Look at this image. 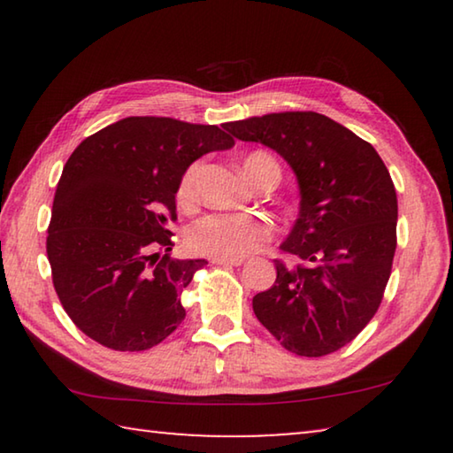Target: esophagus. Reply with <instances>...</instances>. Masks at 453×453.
Here are the masks:
<instances>
[{
    "mask_svg": "<svg viewBox=\"0 0 453 453\" xmlns=\"http://www.w3.org/2000/svg\"><path fill=\"white\" fill-rule=\"evenodd\" d=\"M211 264L216 265H224V267H237L243 264V259H224V257H213Z\"/></svg>",
    "mask_w": 453,
    "mask_h": 453,
    "instance_id": "34e87169",
    "label": "esophagus"
}]
</instances>
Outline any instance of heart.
<instances>
[{
  "label": "heart",
  "instance_id": "1",
  "mask_svg": "<svg viewBox=\"0 0 453 453\" xmlns=\"http://www.w3.org/2000/svg\"><path fill=\"white\" fill-rule=\"evenodd\" d=\"M202 164L194 162L183 170L175 189V197L181 208H191L197 202V175ZM243 172L256 183L281 178L280 165L265 151H251L243 157ZM272 237V224L256 213H210L197 219L188 229L186 243L194 254L242 259L254 254Z\"/></svg>",
  "mask_w": 453,
  "mask_h": 453
}]
</instances>
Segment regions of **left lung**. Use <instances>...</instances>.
Segmentation results:
<instances>
[{
  "label": "left lung",
  "instance_id": "1",
  "mask_svg": "<svg viewBox=\"0 0 453 453\" xmlns=\"http://www.w3.org/2000/svg\"><path fill=\"white\" fill-rule=\"evenodd\" d=\"M286 159L300 213L275 259L273 286L254 297L262 326L291 354L321 357L349 343L378 311L395 254L397 196L372 143L316 111L267 113L224 126Z\"/></svg>",
  "mask_w": 453,
  "mask_h": 453
}]
</instances>
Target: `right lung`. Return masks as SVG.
<instances>
[{
  "label": "right lung",
  "instance_id": "1",
  "mask_svg": "<svg viewBox=\"0 0 453 453\" xmlns=\"http://www.w3.org/2000/svg\"><path fill=\"white\" fill-rule=\"evenodd\" d=\"M234 148L218 126L124 118L83 140L53 197V288L83 334L118 351L164 342L186 310L181 291L205 259H172L175 189L205 153Z\"/></svg>",
  "mask_w": 453,
  "mask_h": 453
}]
</instances>
